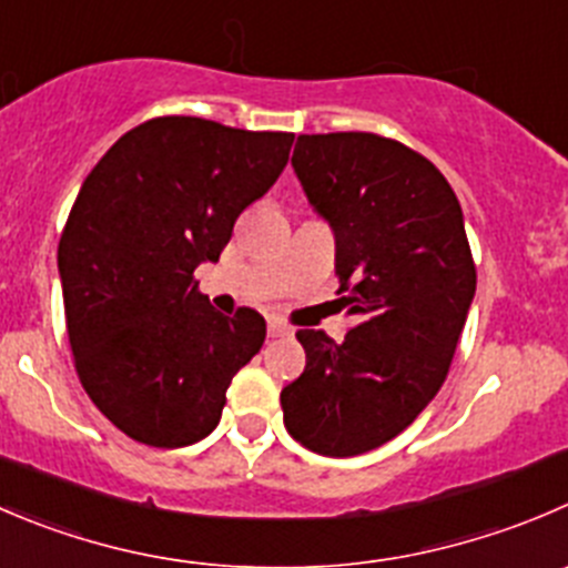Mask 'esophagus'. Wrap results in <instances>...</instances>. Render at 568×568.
Segmentation results:
<instances>
[{
	"instance_id": "obj_1",
	"label": "esophagus",
	"mask_w": 568,
	"mask_h": 568,
	"mask_svg": "<svg viewBox=\"0 0 568 568\" xmlns=\"http://www.w3.org/2000/svg\"><path fill=\"white\" fill-rule=\"evenodd\" d=\"M291 333H294V329H291L285 322H280V318H272V322H268V338H283V335H291Z\"/></svg>"
}]
</instances>
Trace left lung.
<instances>
[{
  "mask_svg": "<svg viewBox=\"0 0 568 568\" xmlns=\"http://www.w3.org/2000/svg\"><path fill=\"white\" fill-rule=\"evenodd\" d=\"M291 163L335 230V294L355 327L341 344L296 333L307 363L280 394L283 422L311 453L352 458L399 436L447 379L475 257L453 185L394 138L300 135Z\"/></svg>",
  "mask_w": 568,
  "mask_h": 568,
  "instance_id": "left-lung-1",
  "label": "left lung"
}]
</instances>
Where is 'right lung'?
Returning a JSON list of instances; mask_svg holds the SVG:
<instances>
[{"label": "right lung", "instance_id": "obj_1", "mask_svg": "<svg viewBox=\"0 0 568 568\" xmlns=\"http://www.w3.org/2000/svg\"><path fill=\"white\" fill-rule=\"evenodd\" d=\"M291 144L294 132L158 115L124 132L82 183L58 246L65 333L85 394L132 442H202L261 352V313H219L194 268L219 261Z\"/></svg>", "mask_w": 568, "mask_h": 568}]
</instances>
